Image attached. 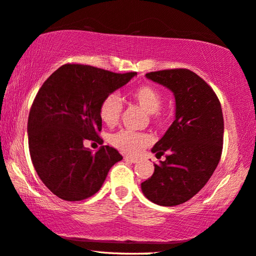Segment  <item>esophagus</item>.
<instances>
[{
	"mask_svg": "<svg viewBox=\"0 0 256 256\" xmlns=\"http://www.w3.org/2000/svg\"><path fill=\"white\" fill-rule=\"evenodd\" d=\"M124 160H125V161L131 162V163L138 162V158H132V156H124Z\"/></svg>",
	"mask_w": 256,
	"mask_h": 256,
	"instance_id": "1",
	"label": "esophagus"
}]
</instances>
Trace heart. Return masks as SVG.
<instances>
[{
    "mask_svg": "<svg viewBox=\"0 0 256 256\" xmlns=\"http://www.w3.org/2000/svg\"><path fill=\"white\" fill-rule=\"evenodd\" d=\"M130 96L136 101L155 123L163 120L161 106L163 104V94L158 87L152 85H140L130 92ZM123 104L117 94H109L101 101L98 114L102 122L108 126H114L120 120ZM110 144L116 150L136 155L150 144V136L144 132H134L131 130H120L110 136Z\"/></svg>",
    "mask_w": 256,
    "mask_h": 256,
    "instance_id": "heart-1",
    "label": "heart"
}]
</instances>
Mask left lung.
<instances>
[{
    "mask_svg": "<svg viewBox=\"0 0 256 256\" xmlns=\"http://www.w3.org/2000/svg\"><path fill=\"white\" fill-rule=\"evenodd\" d=\"M146 77L172 90L176 118L152 150L158 156L166 152V161L155 164L141 190L154 204L172 207L196 196L218 164L224 134L222 106L212 87L188 68L150 72Z\"/></svg>",
    "mask_w": 256,
    "mask_h": 256,
    "instance_id": "8db88e82",
    "label": "left lung"
}]
</instances>
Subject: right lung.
I'll use <instances>...</instances> for the list:
<instances>
[{"label":"right lung","instance_id":"1","mask_svg":"<svg viewBox=\"0 0 256 256\" xmlns=\"http://www.w3.org/2000/svg\"><path fill=\"white\" fill-rule=\"evenodd\" d=\"M136 74L68 63L38 92L28 115L30 155L38 176L60 199L82 201L94 196L110 168L123 158L110 146L93 152L84 144L101 142V101Z\"/></svg>","mask_w":256,"mask_h":256}]
</instances>
